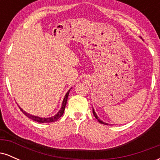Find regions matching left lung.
Returning <instances> with one entry per match:
<instances>
[{
	"label": "left lung",
	"mask_w": 160,
	"mask_h": 160,
	"mask_svg": "<svg viewBox=\"0 0 160 160\" xmlns=\"http://www.w3.org/2000/svg\"><path fill=\"white\" fill-rule=\"evenodd\" d=\"M92 113H93V114H94V116H95V118L97 119V120L99 122H100V123H102V124H104V125H107V123H105V122H102V120H100V119L98 118V117H97V115H96V113H95V112L94 111V109H92Z\"/></svg>",
	"instance_id": "left-lung-1"
}]
</instances>
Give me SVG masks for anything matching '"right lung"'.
<instances>
[{"label": "right lung", "mask_w": 160, "mask_h": 160, "mask_svg": "<svg viewBox=\"0 0 160 160\" xmlns=\"http://www.w3.org/2000/svg\"><path fill=\"white\" fill-rule=\"evenodd\" d=\"M69 92H70V90H68V92L66 93L65 98H64L63 102H62V105L61 109H60V111H58V113H57L56 115L53 116V117H49V118H41V117H36V116H33V115L29 114V113H28L25 111H24L21 108H20V110L22 111V113H24V114L26 116V117H28V118L32 119V120H33L34 121H36V122H56V120H58V119H59L60 117H61L63 115L64 111H65V108L66 104H67L68 97Z\"/></svg>", "instance_id": "1"}]
</instances>
